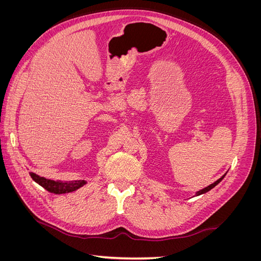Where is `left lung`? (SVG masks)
Returning a JSON list of instances; mask_svg holds the SVG:
<instances>
[{"label": "left lung", "mask_w": 261, "mask_h": 261, "mask_svg": "<svg viewBox=\"0 0 261 261\" xmlns=\"http://www.w3.org/2000/svg\"><path fill=\"white\" fill-rule=\"evenodd\" d=\"M224 176H225V174L222 176V177H220L218 180H216L215 181V183H213V184H211V185H209V186H207L206 188H203V189H201V191H199V192H197L196 193V195H201V194H204V193H207V192H209L210 191V189H212L213 187H215L216 185H218L219 183H220V181L221 180H222L223 178H224Z\"/></svg>", "instance_id": "left-lung-1"}]
</instances>
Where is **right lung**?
<instances>
[{
    "label": "right lung",
    "instance_id": "right-lung-1",
    "mask_svg": "<svg viewBox=\"0 0 261 261\" xmlns=\"http://www.w3.org/2000/svg\"><path fill=\"white\" fill-rule=\"evenodd\" d=\"M30 176L33 178L36 183H38L40 186H42L46 191L53 193V194H66V193H72L76 189L81 188L84 186L87 181L84 179L80 180H70V181H61V180H53L49 178H44L39 176L35 173L30 172Z\"/></svg>",
    "mask_w": 261,
    "mask_h": 261
}]
</instances>
